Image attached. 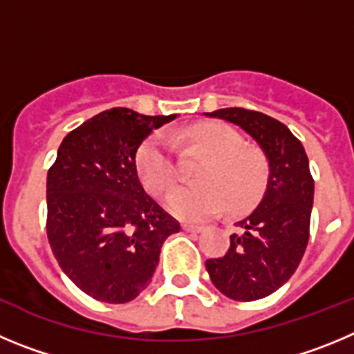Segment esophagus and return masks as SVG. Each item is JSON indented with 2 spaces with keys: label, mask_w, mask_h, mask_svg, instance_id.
I'll use <instances>...</instances> for the list:
<instances>
[{
  "label": "esophagus",
  "mask_w": 354,
  "mask_h": 354,
  "mask_svg": "<svg viewBox=\"0 0 354 354\" xmlns=\"http://www.w3.org/2000/svg\"><path fill=\"white\" fill-rule=\"evenodd\" d=\"M181 229L187 232H194V234H197V232L203 231V227H201V225H192V224H183L181 225Z\"/></svg>",
  "instance_id": "1"
}]
</instances>
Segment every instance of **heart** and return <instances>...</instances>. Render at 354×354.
<instances>
[{
	"label": "heart",
	"mask_w": 354,
	"mask_h": 354,
	"mask_svg": "<svg viewBox=\"0 0 354 354\" xmlns=\"http://www.w3.org/2000/svg\"><path fill=\"white\" fill-rule=\"evenodd\" d=\"M187 139L206 160L196 173V185L174 187L165 206L183 221H206L222 206L238 212L254 205L266 189L270 167L259 149L245 146L234 129L222 123H199L183 133H155L146 139L136 155V171L142 187L160 196L173 185L176 165L173 142Z\"/></svg>",
	"instance_id": "obj_1"
}]
</instances>
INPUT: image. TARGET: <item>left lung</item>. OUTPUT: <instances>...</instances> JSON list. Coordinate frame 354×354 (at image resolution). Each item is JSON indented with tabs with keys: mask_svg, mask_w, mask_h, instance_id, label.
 <instances>
[{
	"mask_svg": "<svg viewBox=\"0 0 354 354\" xmlns=\"http://www.w3.org/2000/svg\"><path fill=\"white\" fill-rule=\"evenodd\" d=\"M240 127L268 160L259 205L236 222L227 252L206 261L215 288L238 301L261 300L291 279L308 241L314 180L304 146L272 116L241 107L205 113Z\"/></svg>",
	"mask_w": 354,
	"mask_h": 354,
	"instance_id": "1",
	"label": "left lung"
}]
</instances>
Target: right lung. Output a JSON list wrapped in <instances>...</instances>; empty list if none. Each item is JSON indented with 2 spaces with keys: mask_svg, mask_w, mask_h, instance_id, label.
Segmentation results:
<instances>
[{
  "mask_svg": "<svg viewBox=\"0 0 354 354\" xmlns=\"http://www.w3.org/2000/svg\"><path fill=\"white\" fill-rule=\"evenodd\" d=\"M174 118L104 111L66 133L47 173L50 248L65 275L95 300L127 304L139 296L165 238L180 231L136 171L142 141Z\"/></svg>",
  "mask_w": 354,
  "mask_h": 354,
  "instance_id": "add662e5",
  "label": "right lung"
}]
</instances>
